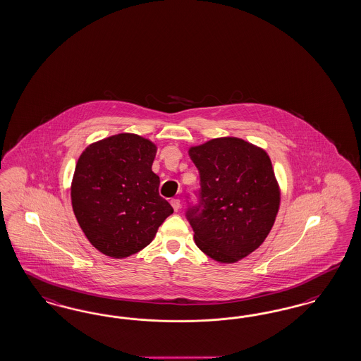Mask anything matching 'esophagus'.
Listing matches in <instances>:
<instances>
[{"mask_svg":"<svg viewBox=\"0 0 361 361\" xmlns=\"http://www.w3.org/2000/svg\"><path fill=\"white\" fill-rule=\"evenodd\" d=\"M171 204H172V207H173L174 211L177 212L180 209V207H181V201L178 199H173L171 201Z\"/></svg>","mask_w":361,"mask_h":361,"instance_id":"obj_1","label":"esophagus"}]
</instances>
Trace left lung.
Listing matches in <instances>:
<instances>
[{
	"label": "left lung",
	"mask_w": 361,
	"mask_h": 361,
	"mask_svg": "<svg viewBox=\"0 0 361 361\" xmlns=\"http://www.w3.org/2000/svg\"><path fill=\"white\" fill-rule=\"evenodd\" d=\"M200 172V204L187 212L195 241L213 260L232 264L259 248L280 207V188L265 150L237 137L189 148Z\"/></svg>",
	"instance_id": "1"
}]
</instances>
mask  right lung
Listing matches in <instances>:
<instances>
[{"mask_svg": "<svg viewBox=\"0 0 361 361\" xmlns=\"http://www.w3.org/2000/svg\"><path fill=\"white\" fill-rule=\"evenodd\" d=\"M157 147L120 133L93 142L75 164L71 187L75 219L101 253L124 259L149 245L173 208L152 171Z\"/></svg>", "mask_w": 361, "mask_h": 361, "instance_id": "add662e5", "label": "right lung"}]
</instances>
